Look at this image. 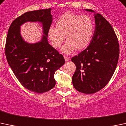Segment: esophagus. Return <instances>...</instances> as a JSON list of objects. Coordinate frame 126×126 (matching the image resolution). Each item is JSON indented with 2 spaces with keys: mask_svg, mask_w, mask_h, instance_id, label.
<instances>
[{
  "mask_svg": "<svg viewBox=\"0 0 126 126\" xmlns=\"http://www.w3.org/2000/svg\"><path fill=\"white\" fill-rule=\"evenodd\" d=\"M64 60H65L66 62H68V61L70 60L69 58L67 57H66V56H64Z\"/></svg>",
  "mask_w": 126,
  "mask_h": 126,
  "instance_id": "1",
  "label": "esophagus"
}]
</instances>
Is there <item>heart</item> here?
Wrapping results in <instances>:
<instances>
[{"instance_id":"b5f03b06","label":"heart","mask_w":126,"mask_h":126,"mask_svg":"<svg viewBox=\"0 0 126 126\" xmlns=\"http://www.w3.org/2000/svg\"><path fill=\"white\" fill-rule=\"evenodd\" d=\"M55 28L50 27L47 35L54 48L62 47L64 54H71L75 49L82 51L91 43L95 31L94 21L90 16L81 15L72 12H66L55 21Z\"/></svg>"}]
</instances>
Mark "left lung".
Segmentation results:
<instances>
[{
  "instance_id": "8db88e82",
  "label": "left lung",
  "mask_w": 126,
  "mask_h": 126,
  "mask_svg": "<svg viewBox=\"0 0 126 126\" xmlns=\"http://www.w3.org/2000/svg\"><path fill=\"white\" fill-rule=\"evenodd\" d=\"M85 10L94 13L95 29L86 49L71 59L76 66L72 81L78 91L92 94L105 87L111 79L117 66L120 49L111 25L100 14Z\"/></svg>"
}]
</instances>
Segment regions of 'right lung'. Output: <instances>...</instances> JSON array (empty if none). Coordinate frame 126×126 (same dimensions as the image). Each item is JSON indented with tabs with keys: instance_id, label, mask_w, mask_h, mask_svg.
Instances as JSON below:
<instances>
[{
	"instance_id": "obj_1",
	"label": "right lung",
	"mask_w": 126,
	"mask_h": 126,
	"mask_svg": "<svg viewBox=\"0 0 126 126\" xmlns=\"http://www.w3.org/2000/svg\"><path fill=\"white\" fill-rule=\"evenodd\" d=\"M51 9L26 12L10 25L6 37L5 55L13 73L25 88L35 93L49 91L55 85V72L64 64V59L49 44L47 31L52 22ZM26 22H39L43 34L39 42H26L20 26Z\"/></svg>"
}]
</instances>
